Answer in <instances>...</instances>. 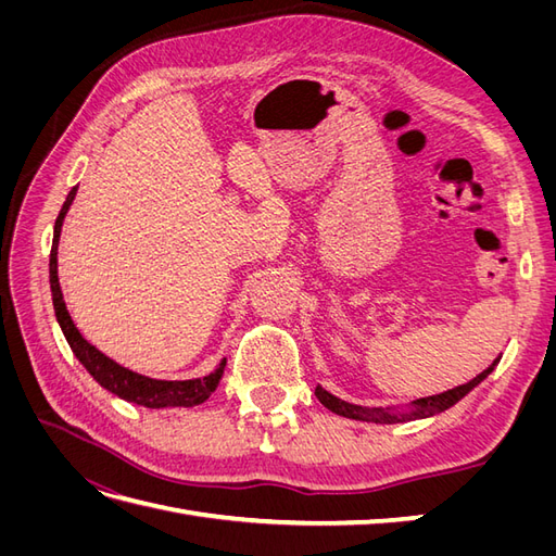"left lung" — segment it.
Returning <instances> with one entry per match:
<instances>
[{
	"label": "left lung",
	"mask_w": 556,
	"mask_h": 556,
	"mask_svg": "<svg viewBox=\"0 0 556 556\" xmlns=\"http://www.w3.org/2000/svg\"><path fill=\"white\" fill-rule=\"evenodd\" d=\"M501 362L494 359L490 366L484 368V371L480 376H476L473 380H468L459 387H452V390L443 392V394H433V396H425V399H417V401H410L406 408H368V406H355V403H348L339 396H333L331 392H327L323 384L315 387V396L319 399V403H323L325 408H329L331 413L336 415H343V417H350V419H359V422H376V425H396V422H408V419H425V417H431L435 413H443L447 408H452L454 403H459L473 387H478L486 376H490L496 364Z\"/></svg>",
	"instance_id": "8db88e82"
}]
</instances>
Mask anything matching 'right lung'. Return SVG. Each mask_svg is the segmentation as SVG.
<instances>
[{"label":"right lung","instance_id":"obj_1","mask_svg":"<svg viewBox=\"0 0 556 556\" xmlns=\"http://www.w3.org/2000/svg\"><path fill=\"white\" fill-rule=\"evenodd\" d=\"M76 190L78 188H74L70 194H66L64 206L55 220L53 248H50V264H48L50 292H53V308H55V317H58L66 343H70V348L74 350L76 359L88 368V374L99 384H102L104 390H109L115 396H121L129 403H137V406H146V408H192V406H199V403H204L215 392V387L220 384L227 359L217 364L215 371H211L204 378L155 380V378L141 376L137 371H129V368L113 362L111 357L104 355L102 350H97L92 343L83 339V333L76 329L70 311H66L62 288H60V278H58V245H60L62 223H64L66 211H70V206L74 204Z\"/></svg>","mask_w":556,"mask_h":556}]
</instances>
